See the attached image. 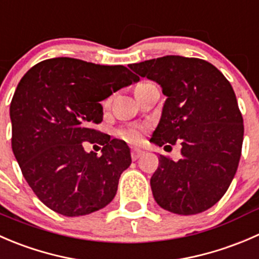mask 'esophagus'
Returning <instances> with one entry per match:
<instances>
[{"label":"esophagus","instance_id":"1","mask_svg":"<svg viewBox=\"0 0 259 259\" xmlns=\"http://www.w3.org/2000/svg\"><path fill=\"white\" fill-rule=\"evenodd\" d=\"M142 153H143L142 150H138V148H132V150H131V157H132L133 161H136L137 158L141 157V155H142Z\"/></svg>","mask_w":259,"mask_h":259}]
</instances>
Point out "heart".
I'll list each match as a JSON object with an SVG mask.
<instances>
[{
	"instance_id": "b5f03b06",
	"label": "heart",
	"mask_w": 259,
	"mask_h": 259,
	"mask_svg": "<svg viewBox=\"0 0 259 259\" xmlns=\"http://www.w3.org/2000/svg\"><path fill=\"white\" fill-rule=\"evenodd\" d=\"M119 135L130 142H137L141 138V132L137 128H126L119 131Z\"/></svg>"
}]
</instances>
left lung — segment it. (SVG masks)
Here are the masks:
<instances>
[{"label":"left lung","mask_w":259,"mask_h":259,"mask_svg":"<svg viewBox=\"0 0 259 259\" xmlns=\"http://www.w3.org/2000/svg\"><path fill=\"white\" fill-rule=\"evenodd\" d=\"M128 66L166 96L150 142L181 146L179 161L160 155L150 181L156 203L180 215L208 210L229 188L242 152L244 127L232 85L198 58L166 55Z\"/></svg>","instance_id":"1"}]
</instances>
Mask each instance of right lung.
Masks as SVG:
<instances>
[{
    "label": "right lung",
    "mask_w": 259,
    "mask_h": 259,
    "mask_svg": "<svg viewBox=\"0 0 259 259\" xmlns=\"http://www.w3.org/2000/svg\"><path fill=\"white\" fill-rule=\"evenodd\" d=\"M140 79L122 65L53 58L32 66L10 106L12 151L25 180L48 208L65 217L87 215L116 196L131 165L124 141L92 128L103 119L99 103ZM102 146L101 156L81 142Z\"/></svg>",
    "instance_id": "1"
}]
</instances>
